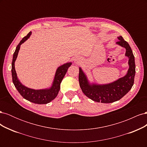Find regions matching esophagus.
<instances>
[{"instance_id":"obj_1","label":"esophagus","mask_w":147,"mask_h":147,"mask_svg":"<svg viewBox=\"0 0 147 147\" xmlns=\"http://www.w3.org/2000/svg\"><path fill=\"white\" fill-rule=\"evenodd\" d=\"M76 63H80V61H78V60H77V61H76Z\"/></svg>"}]
</instances>
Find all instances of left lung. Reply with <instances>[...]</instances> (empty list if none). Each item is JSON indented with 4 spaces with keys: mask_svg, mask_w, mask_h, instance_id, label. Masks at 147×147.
Listing matches in <instances>:
<instances>
[{
    "mask_svg": "<svg viewBox=\"0 0 147 147\" xmlns=\"http://www.w3.org/2000/svg\"><path fill=\"white\" fill-rule=\"evenodd\" d=\"M116 44L126 49L125 56L128 57L129 69L124 76L106 84L91 82L82 69L79 67V83L82 92L88 98L101 103H112L119 100L131 90L134 82L136 64L134 56L129 43L119 35Z\"/></svg>",
    "mask_w": 147,
    "mask_h": 147,
    "instance_id": "8db88e82",
    "label": "left lung"
}]
</instances>
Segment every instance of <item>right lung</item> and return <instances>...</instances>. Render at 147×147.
I'll return each mask as SVG.
<instances>
[{"instance_id": "1", "label": "right lung", "mask_w": 147, "mask_h": 147, "mask_svg": "<svg viewBox=\"0 0 147 147\" xmlns=\"http://www.w3.org/2000/svg\"><path fill=\"white\" fill-rule=\"evenodd\" d=\"M32 32H30L26 37L20 41L17 45L16 50L13 53V60L11 63V75L12 80L15 88L20 94L23 96L24 99L28 100L32 103L37 104H46L50 102L56 98L60 90V84L64 77L65 74L67 72L69 67L72 65V62L65 63L59 66L56 69L54 79L51 83V86L45 89H35L29 88L24 86L18 78L17 74L15 70V63L20 50L21 45L24 43L30 37Z\"/></svg>"}]
</instances>
